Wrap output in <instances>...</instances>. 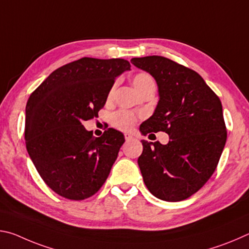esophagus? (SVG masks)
I'll return each mask as SVG.
<instances>
[{"label": "esophagus", "instance_id": "1", "mask_svg": "<svg viewBox=\"0 0 249 249\" xmlns=\"http://www.w3.org/2000/svg\"><path fill=\"white\" fill-rule=\"evenodd\" d=\"M124 137H125V140L127 141V142H128V141H132L133 138H134L133 135H130V134H128V133H125V134H124Z\"/></svg>", "mask_w": 249, "mask_h": 249}]
</instances>
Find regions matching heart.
<instances>
[{
    "label": "heart",
    "instance_id": "heart-1",
    "mask_svg": "<svg viewBox=\"0 0 249 249\" xmlns=\"http://www.w3.org/2000/svg\"><path fill=\"white\" fill-rule=\"evenodd\" d=\"M133 86L135 88V90L137 91V93H140V92L147 89V88H156V81L149 73L138 72L133 77ZM113 90H114V88H112L111 91H109L108 98L112 96ZM136 120L137 117L135 116L133 113L124 111V109L115 112L111 117L112 124L114 125L116 128L122 130H128L132 128L134 124L136 123Z\"/></svg>",
    "mask_w": 249,
    "mask_h": 249
}]
</instances>
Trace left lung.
Segmentation results:
<instances>
[{
  "label": "left lung",
  "instance_id": "left-lung-1",
  "mask_svg": "<svg viewBox=\"0 0 249 249\" xmlns=\"http://www.w3.org/2000/svg\"><path fill=\"white\" fill-rule=\"evenodd\" d=\"M130 62L149 72L158 86L159 101L141 132H166L170 141H142L138 166L146 187L160 200L190 197L215 171L227 130L218 96L201 75L161 56L133 58Z\"/></svg>",
  "mask_w": 249,
  "mask_h": 249
}]
</instances>
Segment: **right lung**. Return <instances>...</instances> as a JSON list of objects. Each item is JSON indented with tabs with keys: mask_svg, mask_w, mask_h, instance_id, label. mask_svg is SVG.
<instances>
[{
	"mask_svg": "<svg viewBox=\"0 0 249 249\" xmlns=\"http://www.w3.org/2000/svg\"><path fill=\"white\" fill-rule=\"evenodd\" d=\"M129 69L125 59L84 57L54 70L29 96L28 155L41 179L60 196L88 199L107 179L124 135L108 128L94 137L83 122L98 116L116 77Z\"/></svg>",
	"mask_w": 249,
	"mask_h": 249,
	"instance_id": "right-lung-1",
	"label": "right lung"
}]
</instances>
